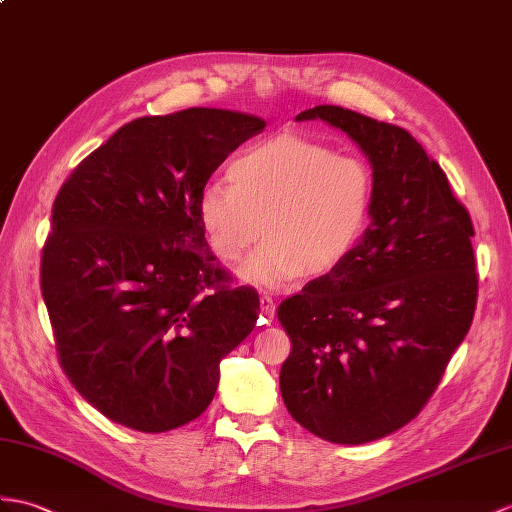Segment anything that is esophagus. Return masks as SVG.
<instances>
[{
  "label": "esophagus",
  "mask_w": 512,
  "mask_h": 512,
  "mask_svg": "<svg viewBox=\"0 0 512 512\" xmlns=\"http://www.w3.org/2000/svg\"><path fill=\"white\" fill-rule=\"evenodd\" d=\"M259 307H261V316L264 318H275V312H277V305H275V301H272V296H268V294H261L259 296Z\"/></svg>",
  "instance_id": "obj_1"
}]
</instances>
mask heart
<instances>
[{
  "label": "heart",
  "instance_id": "heart-1",
  "mask_svg": "<svg viewBox=\"0 0 512 512\" xmlns=\"http://www.w3.org/2000/svg\"><path fill=\"white\" fill-rule=\"evenodd\" d=\"M373 205L375 174L364 159L281 133L237 154L229 181L202 187L198 216L211 251L229 264L264 233L242 277L281 288L303 272L340 268L362 242Z\"/></svg>",
  "mask_w": 512,
  "mask_h": 512
}]
</instances>
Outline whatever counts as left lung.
I'll list each match as a JSON object with an SVG mask.
<instances>
[{"label": "left lung", "instance_id": "left-lung-1", "mask_svg": "<svg viewBox=\"0 0 512 512\" xmlns=\"http://www.w3.org/2000/svg\"><path fill=\"white\" fill-rule=\"evenodd\" d=\"M358 144L375 174L371 224L329 275L279 305L292 340L285 408L318 438L362 445L412 421L473 320V224L441 165L408 130L342 106H314Z\"/></svg>", "mask_w": 512, "mask_h": 512}]
</instances>
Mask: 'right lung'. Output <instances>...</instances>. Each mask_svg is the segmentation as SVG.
Segmentation results:
<instances>
[{"instance_id":"obj_1","label":"right lung","mask_w":512,"mask_h":512,"mask_svg":"<svg viewBox=\"0 0 512 512\" xmlns=\"http://www.w3.org/2000/svg\"><path fill=\"white\" fill-rule=\"evenodd\" d=\"M266 128L194 106L139 117L63 183L41 261L58 358L95 410L159 434L200 417L220 362L251 334L259 296L222 288L198 216L202 187Z\"/></svg>"}]
</instances>
